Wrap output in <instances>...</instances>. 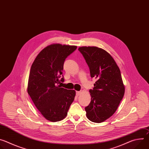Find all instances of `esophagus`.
I'll return each instance as SVG.
<instances>
[{
	"label": "esophagus",
	"mask_w": 149,
	"mask_h": 149,
	"mask_svg": "<svg viewBox=\"0 0 149 149\" xmlns=\"http://www.w3.org/2000/svg\"><path fill=\"white\" fill-rule=\"evenodd\" d=\"M81 93H82V91H77V93H76V95H77V96H79V95H81Z\"/></svg>",
	"instance_id": "1"
}]
</instances>
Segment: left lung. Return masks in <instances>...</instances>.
<instances>
[{"label":"left lung","instance_id":"obj_1","mask_svg":"<svg viewBox=\"0 0 149 149\" xmlns=\"http://www.w3.org/2000/svg\"><path fill=\"white\" fill-rule=\"evenodd\" d=\"M88 64L91 77L97 79L91 100L85 108L88 120L100 123L111 117L116 111L125 92L120 70L111 55L96 47L78 48Z\"/></svg>","mask_w":149,"mask_h":149}]
</instances>
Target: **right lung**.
Here are the masks:
<instances>
[{
    "mask_svg": "<svg viewBox=\"0 0 149 149\" xmlns=\"http://www.w3.org/2000/svg\"><path fill=\"white\" fill-rule=\"evenodd\" d=\"M77 47L54 44L42 49L35 59L29 72L27 91L39 112L47 120L56 122L65 118L75 91L58 84L66 58Z\"/></svg>",
    "mask_w": 149,
    "mask_h": 149,
    "instance_id": "obj_1",
    "label": "right lung"
}]
</instances>
